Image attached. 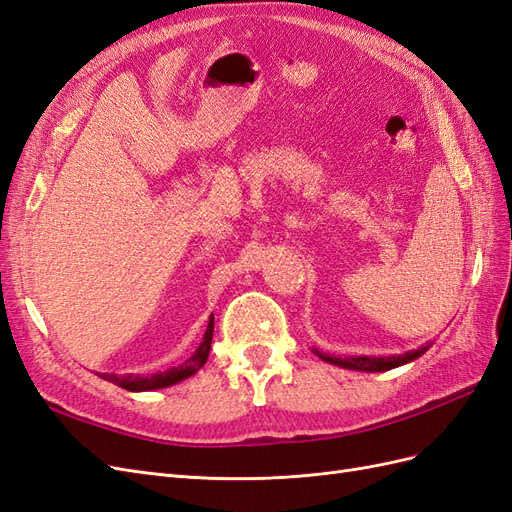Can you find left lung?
Masks as SVG:
<instances>
[{
  "instance_id": "8db88e82",
  "label": "left lung",
  "mask_w": 512,
  "mask_h": 512,
  "mask_svg": "<svg viewBox=\"0 0 512 512\" xmlns=\"http://www.w3.org/2000/svg\"><path fill=\"white\" fill-rule=\"evenodd\" d=\"M429 346H423L418 350H410L406 354H399V356H348V359H337V356H329L324 354L320 350H312L316 356H320V359L324 363H331V365H337V367H344V369H354V371H389V369H395L399 365H406L414 359H418V356L425 354Z\"/></svg>"
}]
</instances>
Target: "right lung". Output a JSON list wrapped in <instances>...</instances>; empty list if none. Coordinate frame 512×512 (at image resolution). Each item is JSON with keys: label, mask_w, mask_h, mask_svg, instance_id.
Returning <instances> with one entry per match:
<instances>
[{"label": "right lung", "mask_w": 512, "mask_h": 512, "mask_svg": "<svg viewBox=\"0 0 512 512\" xmlns=\"http://www.w3.org/2000/svg\"><path fill=\"white\" fill-rule=\"evenodd\" d=\"M211 339H213V316L207 324V331H205V337L203 342L198 344V348L194 350V354L190 356L188 361L181 363L179 367H173L168 371H160V374H153V376H113V374H102L104 380L113 382L117 386H121V389L126 391H132V393H138V391H156V389H166V386H173L185 378L194 376L196 371L203 367L207 363V356H209V350H211Z\"/></svg>", "instance_id": "right-lung-1"}]
</instances>
